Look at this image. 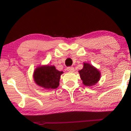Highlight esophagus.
<instances>
[{
  "label": "esophagus",
  "instance_id": "1",
  "mask_svg": "<svg viewBox=\"0 0 131 131\" xmlns=\"http://www.w3.org/2000/svg\"><path fill=\"white\" fill-rule=\"evenodd\" d=\"M67 71H69V72H73V71H74V69L73 67H67Z\"/></svg>",
  "mask_w": 131,
  "mask_h": 131
}]
</instances>
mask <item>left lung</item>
I'll use <instances>...</instances> for the list:
<instances>
[{
  "instance_id": "1",
  "label": "left lung",
  "mask_w": 131,
  "mask_h": 131,
  "mask_svg": "<svg viewBox=\"0 0 131 131\" xmlns=\"http://www.w3.org/2000/svg\"><path fill=\"white\" fill-rule=\"evenodd\" d=\"M83 85L87 86H93L100 79L101 74L94 66L88 63H83V69L79 71Z\"/></svg>"
}]
</instances>
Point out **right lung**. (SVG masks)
Listing matches in <instances>:
<instances>
[{"instance_id":"add662e5","label":"right lung","mask_w":131,"mask_h":131,"mask_svg":"<svg viewBox=\"0 0 131 131\" xmlns=\"http://www.w3.org/2000/svg\"><path fill=\"white\" fill-rule=\"evenodd\" d=\"M62 73V71L57 70L55 66H43L36 69L33 78L37 85L46 89H55L59 86Z\"/></svg>"}]
</instances>
